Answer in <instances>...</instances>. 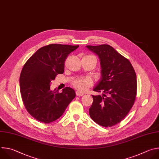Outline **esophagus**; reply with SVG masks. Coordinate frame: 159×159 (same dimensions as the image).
Instances as JSON below:
<instances>
[{
	"instance_id": "esophagus-1",
	"label": "esophagus",
	"mask_w": 159,
	"mask_h": 159,
	"mask_svg": "<svg viewBox=\"0 0 159 159\" xmlns=\"http://www.w3.org/2000/svg\"><path fill=\"white\" fill-rule=\"evenodd\" d=\"M76 94L77 96H83V95H84V94L83 93H81L80 91H78L76 92Z\"/></svg>"
}]
</instances>
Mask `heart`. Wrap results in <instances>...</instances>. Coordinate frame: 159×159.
Instances as JSON below:
<instances>
[{"mask_svg": "<svg viewBox=\"0 0 159 159\" xmlns=\"http://www.w3.org/2000/svg\"><path fill=\"white\" fill-rule=\"evenodd\" d=\"M92 84L93 80L91 78L89 77L76 79L73 83V86L81 91H86Z\"/></svg>", "mask_w": 159, "mask_h": 159, "instance_id": "heart-1", "label": "heart"}]
</instances>
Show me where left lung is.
<instances>
[{
    "label": "left lung",
    "instance_id": "1",
    "mask_svg": "<svg viewBox=\"0 0 159 159\" xmlns=\"http://www.w3.org/2000/svg\"><path fill=\"white\" fill-rule=\"evenodd\" d=\"M100 59L101 79L93 91L103 95H92L89 109L91 119L108 127L120 123L133 107L137 94V77L130 62L108 44L86 46Z\"/></svg>",
    "mask_w": 159,
    "mask_h": 159
}]
</instances>
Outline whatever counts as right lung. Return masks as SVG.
<instances>
[{"label":"right lung","mask_w":159,"mask_h":159,"mask_svg":"<svg viewBox=\"0 0 159 159\" xmlns=\"http://www.w3.org/2000/svg\"><path fill=\"white\" fill-rule=\"evenodd\" d=\"M79 46L49 44L39 49L25 63L19 83L24 106L37 120L49 123L58 119L76 97L75 91L66 87L59 93L51 90V81L65 70L68 56Z\"/></svg>","instance_id":"add662e5"}]
</instances>
